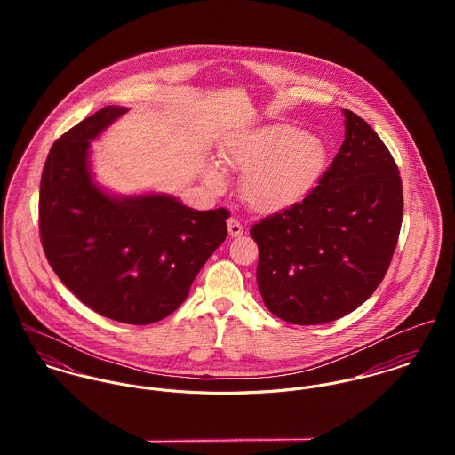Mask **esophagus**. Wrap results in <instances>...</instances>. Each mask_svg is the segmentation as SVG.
Listing matches in <instances>:
<instances>
[{"label":"esophagus","instance_id":"esophagus-1","mask_svg":"<svg viewBox=\"0 0 455 455\" xmlns=\"http://www.w3.org/2000/svg\"><path fill=\"white\" fill-rule=\"evenodd\" d=\"M228 233H229V236L231 238H240L242 235H243V226L236 220V219H229L228 220Z\"/></svg>","mask_w":455,"mask_h":455}]
</instances>
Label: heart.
Instances as JSON below:
<instances>
[{"label":"heart","mask_w":455,"mask_h":455,"mask_svg":"<svg viewBox=\"0 0 455 455\" xmlns=\"http://www.w3.org/2000/svg\"><path fill=\"white\" fill-rule=\"evenodd\" d=\"M222 163L243 173L242 197L254 212H283L315 188L327 163L324 141L310 132L285 124H271L235 138ZM204 179L213 189L224 188V175L208 164Z\"/></svg>","instance_id":"heart-1"}]
</instances>
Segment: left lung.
<instances>
[{
  "label": "left lung",
  "mask_w": 455,
  "mask_h": 455,
  "mask_svg": "<svg viewBox=\"0 0 455 455\" xmlns=\"http://www.w3.org/2000/svg\"><path fill=\"white\" fill-rule=\"evenodd\" d=\"M345 140L319 186L251 229L258 285L285 323L325 324L359 308L384 280L403 220L399 170L373 128L343 110Z\"/></svg>",
  "instance_id": "obj_1"
}]
</instances>
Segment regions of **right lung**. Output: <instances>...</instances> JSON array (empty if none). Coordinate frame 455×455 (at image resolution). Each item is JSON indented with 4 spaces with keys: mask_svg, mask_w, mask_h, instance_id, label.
<instances>
[{
    "mask_svg": "<svg viewBox=\"0 0 455 455\" xmlns=\"http://www.w3.org/2000/svg\"><path fill=\"white\" fill-rule=\"evenodd\" d=\"M126 112L105 107L52 145L40 184V236L52 269L84 305L145 325L186 301L228 236L229 212H199L166 193L117 195L98 184L91 141Z\"/></svg>",
    "mask_w": 455,
    "mask_h": 455,
    "instance_id": "add662e5",
    "label": "right lung"
}]
</instances>
